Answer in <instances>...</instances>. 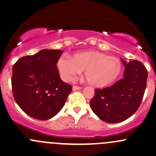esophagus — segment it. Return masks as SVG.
I'll return each mask as SVG.
<instances>
[{"instance_id": "obj_1", "label": "esophagus", "mask_w": 156, "mask_h": 156, "mask_svg": "<svg viewBox=\"0 0 156 156\" xmlns=\"http://www.w3.org/2000/svg\"><path fill=\"white\" fill-rule=\"evenodd\" d=\"M81 89V87L78 86H73V90H80Z\"/></svg>"}]
</instances>
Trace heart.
I'll return each mask as SVG.
<instances>
[{
  "label": "heart",
  "mask_w": 156,
  "mask_h": 156,
  "mask_svg": "<svg viewBox=\"0 0 156 156\" xmlns=\"http://www.w3.org/2000/svg\"><path fill=\"white\" fill-rule=\"evenodd\" d=\"M60 76L66 81H72L84 69V76L91 86L105 87L117 79L122 64L117 57L108 56L97 51L78 52L72 56H62L57 63Z\"/></svg>",
  "instance_id": "heart-1"
}]
</instances>
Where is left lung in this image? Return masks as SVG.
Instances as JSON below:
<instances>
[{"instance_id": "1", "label": "left lung", "mask_w": 156, "mask_h": 156, "mask_svg": "<svg viewBox=\"0 0 156 156\" xmlns=\"http://www.w3.org/2000/svg\"><path fill=\"white\" fill-rule=\"evenodd\" d=\"M123 78L112 86L95 90L90 108L96 116L105 122L117 123L126 120L136 112L143 99L148 73L138 60L127 63Z\"/></svg>"}]
</instances>
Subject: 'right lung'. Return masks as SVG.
Returning a JSON list of instances; mask_svg holds the SVG:
<instances>
[{
  "mask_svg": "<svg viewBox=\"0 0 156 156\" xmlns=\"http://www.w3.org/2000/svg\"><path fill=\"white\" fill-rule=\"evenodd\" d=\"M61 50L42 49L19 59L12 67L13 97L30 117L46 120L64 105L73 87L60 78L57 63Z\"/></svg>",
  "mask_w": 156,
  "mask_h": 156,
  "instance_id": "1",
  "label": "right lung"
}]
</instances>
